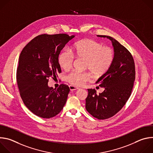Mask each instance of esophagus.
<instances>
[{"mask_svg": "<svg viewBox=\"0 0 153 153\" xmlns=\"http://www.w3.org/2000/svg\"><path fill=\"white\" fill-rule=\"evenodd\" d=\"M69 88H70V90L71 91H74V90H76L79 89V88H77V87L74 86H73V85H70V86H69Z\"/></svg>", "mask_w": 153, "mask_h": 153, "instance_id": "34e87169", "label": "esophagus"}]
</instances>
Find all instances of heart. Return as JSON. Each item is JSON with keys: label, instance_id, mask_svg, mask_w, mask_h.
<instances>
[{"label": "heart", "instance_id": "heart-1", "mask_svg": "<svg viewBox=\"0 0 153 153\" xmlns=\"http://www.w3.org/2000/svg\"><path fill=\"white\" fill-rule=\"evenodd\" d=\"M74 57L85 60V69L88 70L96 77L103 76L110 69L114 62L115 53L110 47H105L102 43L93 39H83L76 42L71 48L62 50L58 55L60 67L68 71L72 67ZM91 75L88 73L73 71L66 79L73 86H80L90 81Z\"/></svg>", "mask_w": 153, "mask_h": 153}]
</instances>
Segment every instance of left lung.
I'll return each instance as SVG.
<instances>
[{
	"instance_id": "left-lung-1",
	"label": "left lung",
	"mask_w": 153,
	"mask_h": 153,
	"mask_svg": "<svg viewBox=\"0 0 153 153\" xmlns=\"http://www.w3.org/2000/svg\"><path fill=\"white\" fill-rule=\"evenodd\" d=\"M97 36L111 40L115 58L110 69L96 82L104 91L97 94L94 89H88L85 108L94 117L104 120L114 116L125 105L131 94L136 71L134 59L125 47L110 36Z\"/></svg>"
}]
</instances>
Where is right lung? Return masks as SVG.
<instances>
[{
	"label": "right lung",
	"instance_id": "1",
	"mask_svg": "<svg viewBox=\"0 0 153 153\" xmlns=\"http://www.w3.org/2000/svg\"><path fill=\"white\" fill-rule=\"evenodd\" d=\"M74 37L67 34H41L31 40L20 54L16 74L19 93L29 110L40 117L56 116L66 103L69 86L61 84L54 89L48 82L50 77L56 79L62 72L58 55Z\"/></svg>",
	"mask_w": 153,
	"mask_h": 153
}]
</instances>
